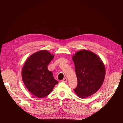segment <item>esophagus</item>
Segmentation results:
<instances>
[{
  "mask_svg": "<svg viewBox=\"0 0 123 123\" xmlns=\"http://www.w3.org/2000/svg\"><path fill=\"white\" fill-rule=\"evenodd\" d=\"M62 81H63V82H67V79L66 77L64 78V79L62 80Z\"/></svg>",
  "mask_w": 123,
  "mask_h": 123,
  "instance_id": "obj_1",
  "label": "esophagus"
}]
</instances>
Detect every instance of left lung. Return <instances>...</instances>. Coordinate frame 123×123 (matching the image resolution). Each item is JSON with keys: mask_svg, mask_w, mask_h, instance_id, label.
Masks as SVG:
<instances>
[{"mask_svg": "<svg viewBox=\"0 0 123 123\" xmlns=\"http://www.w3.org/2000/svg\"><path fill=\"white\" fill-rule=\"evenodd\" d=\"M72 60L77 79L74 91L80 98H88L102 86L106 74L105 65L98 55L84 49L74 54Z\"/></svg>", "mask_w": 123, "mask_h": 123, "instance_id": "8db88e82", "label": "left lung"}]
</instances>
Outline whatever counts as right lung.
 Segmentation results:
<instances>
[{"label":"right lung","mask_w":123,"mask_h":123,"mask_svg":"<svg viewBox=\"0 0 123 123\" xmlns=\"http://www.w3.org/2000/svg\"><path fill=\"white\" fill-rule=\"evenodd\" d=\"M54 58V55L47 50L33 53L25 62L21 76L26 88L30 92L39 98L49 95L58 81L53 73L48 69V65Z\"/></svg>","instance_id":"right-lung-1"}]
</instances>
